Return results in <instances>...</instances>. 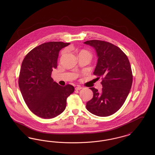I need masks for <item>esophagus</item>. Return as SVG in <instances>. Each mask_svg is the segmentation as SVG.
<instances>
[{
	"label": "esophagus",
	"mask_w": 155,
	"mask_h": 155,
	"mask_svg": "<svg viewBox=\"0 0 155 155\" xmlns=\"http://www.w3.org/2000/svg\"><path fill=\"white\" fill-rule=\"evenodd\" d=\"M82 88H83L81 87L80 86H77V87L75 88V90H80V89H82Z\"/></svg>",
	"instance_id": "34e87169"
}]
</instances>
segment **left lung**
<instances>
[{"mask_svg":"<svg viewBox=\"0 0 155 155\" xmlns=\"http://www.w3.org/2000/svg\"><path fill=\"white\" fill-rule=\"evenodd\" d=\"M84 44L93 47L97 62L94 74L102 77L103 88L99 92L89 88L94 96L87 103V109L93 114L107 117L118 111L131 88L133 73L129 60L117 46L99 40L87 41Z\"/></svg>","mask_w":155,"mask_h":155,"instance_id":"left-lung-1","label":"left lung"}]
</instances>
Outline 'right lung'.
<instances>
[{
  "instance_id": "1",
  "label": "right lung",
  "mask_w": 155,
  "mask_h": 155,
  "mask_svg": "<svg viewBox=\"0 0 155 155\" xmlns=\"http://www.w3.org/2000/svg\"><path fill=\"white\" fill-rule=\"evenodd\" d=\"M70 44L49 42L32 49L22 61L18 85L23 99L34 114L52 118L65 110L66 100L74 91L73 85L62 87L51 77L58 66L60 51Z\"/></svg>"
}]
</instances>
